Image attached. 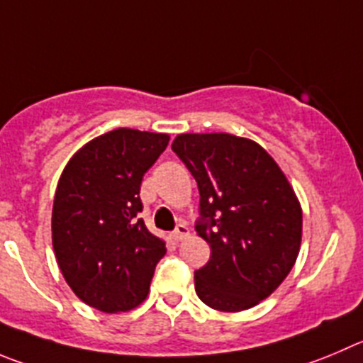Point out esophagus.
<instances>
[{
  "mask_svg": "<svg viewBox=\"0 0 363 363\" xmlns=\"http://www.w3.org/2000/svg\"><path fill=\"white\" fill-rule=\"evenodd\" d=\"M189 235V229L188 225H186V222H181L177 223V228H175V231L172 233V238L175 240V242H181L182 238H186V236Z\"/></svg>",
  "mask_w": 363,
  "mask_h": 363,
  "instance_id": "obj_1",
  "label": "esophagus"
}]
</instances>
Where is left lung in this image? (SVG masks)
Here are the masks:
<instances>
[{"label": "left lung", "mask_w": 363, "mask_h": 363, "mask_svg": "<svg viewBox=\"0 0 363 363\" xmlns=\"http://www.w3.org/2000/svg\"><path fill=\"white\" fill-rule=\"evenodd\" d=\"M201 193L199 236L211 247L195 270V292L218 311H243L289 276L303 236V211L277 162L238 135L179 134L172 143Z\"/></svg>", "instance_id": "obj_1"}]
</instances>
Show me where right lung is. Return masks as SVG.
I'll return each instance as SVG.
<instances>
[{"instance_id":"add662e5","label":"right lung","mask_w":363,"mask_h":363,"mask_svg":"<svg viewBox=\"0 0 363 363\" xmlns=\"http://www.w3.org/2000/svg\"><path fill=\"white\" fill-rule=\"evenodd\" d=\"M168 141V134L134 128L101 134L69 159L57 184V263L77 297L105 313L140 306L166 254L140 218V189Z\"/></svg>"}]
</instances>
